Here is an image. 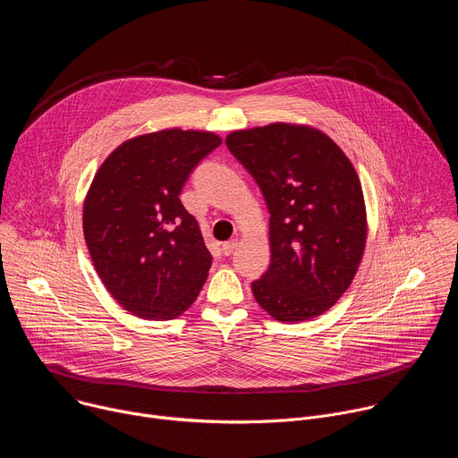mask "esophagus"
I'll return each instance as SVG.
<instances>
[{
	"label": "esophagus",
	"mask_w": 458,
	"mask_h": 458,
	"mask_svg": "<svg viewBox=\"0 0 458 458\" xmlns=\"http://www.w3.org/2000/svg\"><path fill=\"white\" fill-rule=\"evenodd\" d=\"M235 248H237V241H235V239L223 242V253H225V255L233 253V250H235Z\"/></svg>",
	"instance_id": "obj_1"
}]
</instances>
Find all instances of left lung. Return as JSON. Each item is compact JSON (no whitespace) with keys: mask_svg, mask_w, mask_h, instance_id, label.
<instances>
[{"mask_svg":"<svg viewBox=\"0 0 458 458\" xmlns=\"http://www.w3.org/2000/svg\"><path fill=\"white\" fill-rule=\"evenodd\" d=\"M270 212V268L251 283L281 322L330 310L352 284L366 246V207L346 154L320 130L272 123L226 138Z\"/></svg>","mask_w":458,"mask_h":458,"instance_id":"left-lung-1","label":"left lung"}]
</instances>
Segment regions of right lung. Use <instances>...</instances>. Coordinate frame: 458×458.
I'll list each match as a JSON object with an SVG mask.
<instances>
[{"mask_svg": "<svg viewBox=\"0 0 458 458\" xmlns=\"http://www.w3.org/2000/svg\"><path fill=\"white\" fill-rule=\"evenodd\" d=\"M221 143L214 132L161 130L119 145L94 175L85 241L105 288L132 315L170 320L198 299L212 253L179 193Z\"/></svg>", "mask_w": 458, "mask_h": 458, "instance_id": "add662e5", "label": "right lung"}]
</instances>
